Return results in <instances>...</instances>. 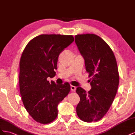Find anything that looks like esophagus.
I'll use <instances>...</instances> for the list:
<instances>
[{
  "label": "esophagus",
  "mask_w": 135,
  "mask_h": 135,
  "mask_svg": "<svg viewBox=\"0 0 135 135\" xmlns=\"http://www.w3.org/2000/svg\"><path fill=\"white\" fill-rule=\"evenodd\" d=\"M71 90L72 91H75L76 90V88L73 85H71Z\"/></svg>",
  "instance_id": "esophagus-1"
}]
</instances>
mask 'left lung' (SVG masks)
Listing matches in <instances>:
<instances>
[{
    "label": "left lung",
    "mask_w": 135,
    "mask_h": 135,
    "mask_svg": "<svg viewBox=\"0 0 135 135\" xmlns=\"http://www.w3.org/2000/svg\"><path fill=\"white\" fill-rule=\"evenodd\" d=\"M75 38L91 86L88 93L77 88L80 101L76 113L84 122H97L108 111L117 94L119 82L117 60L110 46L97 35L78 34Z\"/></svg>",
    "instance_id": "left-lung-1"
}]
</instances>
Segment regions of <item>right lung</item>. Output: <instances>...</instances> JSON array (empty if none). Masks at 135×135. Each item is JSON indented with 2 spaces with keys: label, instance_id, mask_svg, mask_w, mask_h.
Masks as SVG:
<instances>
[{
  "label": "right lung",
  "instance_id": "obj_1",
  "mask_svg": "<svg viewBox=\"0 0 135 135\" xmlns=\"http://www.w3.org/2000/svg\"><path fill=\"white\" fill-rule=\"evenodd\" d=\"M74 41L72 35L41 34L29 42L20 61L19 86L27 112L34 120L49 124L57 116V105L71 90L65 83L57 85L48 78L56 75L58 57Z\"/></svg>",
  "mask_w": 135,
  "mask_h": 135
}]
</instances>
